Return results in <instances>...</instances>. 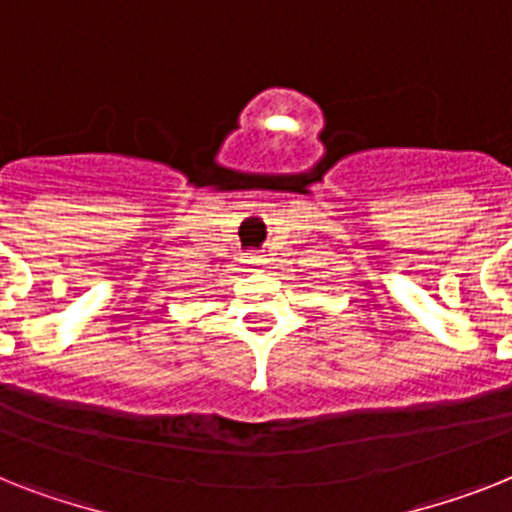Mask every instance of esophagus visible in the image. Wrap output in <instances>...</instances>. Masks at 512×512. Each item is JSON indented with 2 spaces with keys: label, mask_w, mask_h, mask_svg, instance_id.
Masks as SVG:
<instances>
[{
  "label": "esophagus",
  "mask_w": 512,
  "mask_h": 512,
  "mask_svg": "<svg viewBox=\"0 0 512 512\" xmlns=\"http://www.w3.org/2000/svg\"><path fill=\"white\" fill-rule=\"evenodd\" d=\"M243 261H246V264L251 266V269H256V266L264 264V259H261L259 253H248V256H246V259H243Z\"/></svg>",
  "instance_id": "esophagus-1"
}]
</instances>
